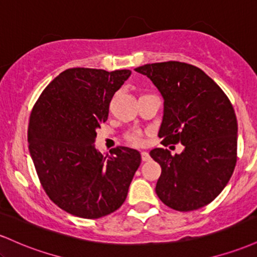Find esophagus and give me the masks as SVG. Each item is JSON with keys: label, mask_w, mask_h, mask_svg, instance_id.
I'll return each instance as SVG.
<instances>
[{"label": "esophagus", "mask_w": 257, "mask_h": 257, "mask_svg": "<svg viewBox=\"0 0 257 257\" xmlns=\"http://www.w3.org/2000/svg\"><path fill=\"white\" fill-rule=\"evenodd\" d=\"M150 158H151V157H150V155H149V153H147L146 151H143V152H141V159H143L144 162L150 161Z\"/></svg>", "instance_id": "obj_1"}]
</instances>
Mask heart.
Returning a JSON list of instances; mask_svg holds the SVG:
<instances>
[{
  "mask_svg": "<svg viewBox=\"0 0 257 257\" xmlns=\"http://www.w3.org/2000/svg\"><path fill=\"white\" fill-rule=\"evenodd\" d=\"M124 139L128 143L134 144V145H140L143 143V133L139 129H131L124 134Z\"/></svg>",
  "mask_w": 257,
  "mask_h": 257,
  "instance_id": "heart-1",
  "label": "heart"
}]
</instances>
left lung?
I'll return each instance as SVG.
<instances>
[{"mask_svg": "<svg viewBox=\"0 0 257 257\" xmlns=\"http://www.w3.org/2000/svg\"><path fill=\"white\" fill-rule=\"evenodd\" d=\"M135 71L151 79L164 99L162 145L185 146L180 155L167 149L150 152L162 168L156 193L178 211L208 205L225 188L237 163L238 125L228 96L191 64H146Z\"/></svg>", "mask_w": 257, "mask_h": 257, "instance_id": "8db88e82", "label": "left lung"}]
</instances>
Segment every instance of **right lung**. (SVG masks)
<instances>
[{"mask_svg":"<svg viewBox=\"0 0 257 257\" xmlns=\"http://www.w3.org/2000/svg\"><path fill=\"white\" fill-rule=\"evenodd\" d=\"M131 70L67 69L44 88L29 119V150L47 196L66 213L99 219L124 203L141 163L124 146L96 151V132Z\"/></svg>","mask_w":257,"mask_h":257,"instance_id":"obj_1","label":"right lung"}]
</instances>
